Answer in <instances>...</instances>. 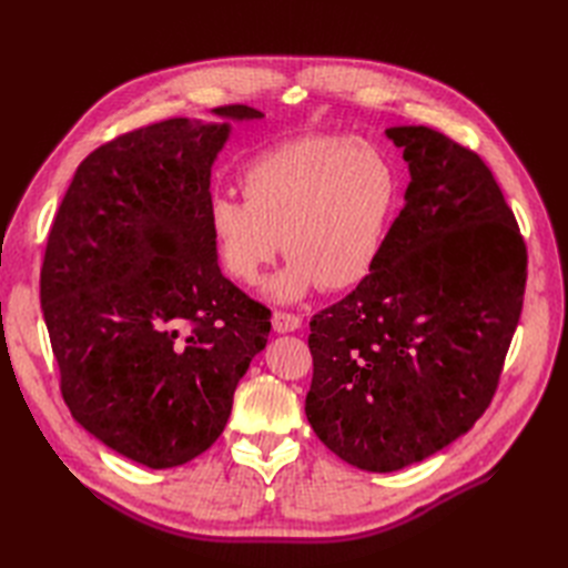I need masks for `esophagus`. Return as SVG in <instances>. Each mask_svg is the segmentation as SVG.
<instances>
[{
	"label": "esophagus",
	"mask_w": 568,
	"mask_h": 568,
	"mask_svg": "<svg viewBox=\"0 0 568 568\" xmlns=\"http://www.w3.org/2000/svg\"><path fill=\"white\" fill-rule=\"evenodd\" d=\"M301 324H303V320L298 315H294V313L277 311V313L272 315V326H274V332H277V334L296 332V329H301Z\"/></svg>",
	"instance_id": "1"
}]
</instances>
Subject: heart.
<instances>
[{
	"instance_id": "obj_1",
	"label": "heart",
	"mask_w": 568,
	"mask_h": 568,
	"mask_svg": "<svg viewBox=\"0 0 568 568\" xmlns=\"http://www.w3.org/2000/svg\"><path fill=\"white\" fill-rule=\"evenodd\" d=\"M242 192L205 209L217 263L230 280L255 284L282 244L288 263L267 291L291 303L315 286L343 291L369 277L398 215L400 173L372 142L307 134L253 153Z\"/></svg>"
}]
</instances>
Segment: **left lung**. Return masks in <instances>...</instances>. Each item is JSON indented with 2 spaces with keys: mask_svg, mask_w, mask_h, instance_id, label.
Returning <instances> with one entry per match:
<instances>
[{
  "mask_svg": "<svg viewBox=\"0 0 568 568\" xmlns=\"http://www.w3.org/2000/svg\"><path fill=\"white\" fill-rule=\"evenodd\" d=\"M409 165L379 263L311 320L317 438L365 471H398L467 434L517 329L526 244L478 153L424 125L390 128Z\"/></svg>",
  "mask_w": 568,
  "mask_h": 568,
  "instance_id": "left-lung-1",
  "label": "left lung"
}]
</instances>
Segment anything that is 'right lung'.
I'll use <instances>...</instances> for the list:
<instances>
[{
  "label": "right lung",
  "instance_id": "1",
  "mask_svg": "<svg viewBox=\"0 0 568 568\" xmlns=\"http://www.w3.org/2000/svg\"><path fill=\"white\" fill-rule=\"evenodd\" d=\"M232 120L257 109H213ZM230 123L170 118L101 144L59 205L40 303L78 424L151 469L209 450L270 311L220 272L205 209Z\"/></svg>",
  "mask_w": 568,
  "mask_h": 568
}]
</instances>
